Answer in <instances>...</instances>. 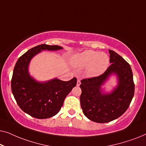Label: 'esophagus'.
I'll list each match as a JSON object with an SVG mask.
<instances>
[{
	"label": "esophagus",
	"mask_w": 146,
	"mask_h": 146,
	"mask_svg": "<svg viewBox=\"0 0 146 146\" xmlns=\"http://www.w3.org/2000/svg\"><path fill=\"white\" fill-rule=\"evenodd\" d=\"M80 84H81L80 80H77V86H79Z\"/></svg>",
	"instance_id": "esophagus-1"
}]
</instances>
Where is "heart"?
I'll use <instances>...</instances> for the list:
<instances>
[{
    "mask_svg": "<svg viewBox=\"0 0 146 146\" xmlns=\"http://www.w3.org/2000/svg\"><path fill=\"white\" fill-rule=\"evenodd\" d=\"M71 63L76 67H87L88 76H97L106 70L109 64V58L105 53L88 50L74 56Z\"/></svg>",
    "mask_w": 146,
    "mask_h": 146,
    "instance_id": "b5f03b06",
    "label": "heart"
}]
</instances>
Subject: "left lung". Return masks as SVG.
<instances>
[{
	"label": "left lung",
	"mask_w": 146,
	"mask_h": 146,
	"mask_svg": "<svg viewBox=\"0 0 146 146\" xmlns=\"http://www.w3.org/2000/svg\"><path fill=\"white\" fill-rule=\"evenodd\" d=\"M111 64L102 74L81 80L80 104L88 118L97 123H107L120 117L130 104L135 86L130 66L121 56L109 50ZM112 74L117 76V87L104 94L101 87Z\"/></svg>",
	"instance_id": "left-lung-1"
}]
</instances>
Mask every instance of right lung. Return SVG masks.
<instances>
[{"mask_svg":"<svg viewBox=\"0 0 146 146\" xmlns=\"http://www.w3.org/2000/svg\"><path fill=\"white\" fill-rule=\"evenodd\" d=\"M57 45L40 44L30 49L16 63L11 80V89L15 99L22 110L35 118L46 119L58 113L67 95L76 86L77 79L69 81L54 78L39 82L29 72L31 59L42 50H58Z\"/></svg>","mask_w":146,"mask_h":146,"instance_id":"obj_1","label":"right lung"}]
</instances>
